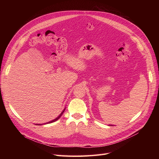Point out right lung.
<instances>
[{
    "label": "right lung",
    "mask_w": 159,
    "mask_h": 159,
    "mask_svg": "<svg viewBox=\"0 0 159 159\" xmlns=\"http://www.w3.org/2000/svg\"><path fill=\"white\" fill-rule=\"evenodd\" d=\"M64 110H65V109H64V110H63V111H62V113H61V114H60V115H59V116H58V117H57V118H56V119H54V120H52V121H50V122H47V123H45V124H49H49H50V123H52V122H55V121H56V120H58V119H59V118H60V117H61V116H62V114H63V113H64ZM42 124H38V125H42Z\"/></svg>",
    "instance_id": "add662e5"
}]
</instances>
